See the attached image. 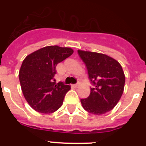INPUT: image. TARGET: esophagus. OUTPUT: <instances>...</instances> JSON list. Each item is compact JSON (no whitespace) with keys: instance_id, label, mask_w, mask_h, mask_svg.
Segmentation results:
<instances>
[{"instance_id":"34e87169","label":"esophagus","mask_w":146,"mask_h":146,"mask_svg":"<svg viewBox=\"0 0 146 146\" xmlns=\"http://www.w3.org/2000/svg\"><path fill=\"white\" fill-rule=\"evenodd\" d=\"M73 87H75V88H78L79 87V86H80V83H76V84H74L73 85Z\"/></svg>"}]
</instances>
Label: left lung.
<instances>
[{
  "label": "left lung",
  "mask_w": 146,
  "mask_h": 146,
  "mask_svg": "<svg viewBox=\"0 0 146 146\" xmlns=\"http://www.w3.org/2000/svg\"><path fill=\"white\" fill-rule=\"evenodd\" d=\"M78 54L86 64L94 86L89 97L80 100L83 108L96 115L111 111L123 92L125 75L122 66L104 54L81 50H78Z\"/></svg>",
  "instance_id": "obj_1"
}]
</instances>
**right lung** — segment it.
<instances>
[{
  "instance_id": "add662e5",
  "label": "right lung",
  "mask_w": 146,
  "mask_h": 146,
  "mask_svg": "<svg viewBox=\"0 0 146 146\" xmlns=\"http://www.w3.org/2000/svg\"><path fill=\"white\" fill-rule=\"evenodd\" d=\"M73 53L70 48L51 45L35 50L23 60L19 82L26 102L35 111L50 113L61 107L70 86L56 82V66Z\"/></svg>"
}]
</instances>
